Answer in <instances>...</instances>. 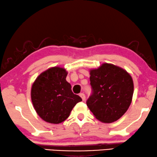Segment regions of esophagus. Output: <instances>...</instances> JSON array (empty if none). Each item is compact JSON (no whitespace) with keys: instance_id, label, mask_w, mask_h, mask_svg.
Listing matches in <instances>:
<instances>
[{"instance_id":"1","label":"esophagus","mask_w":157,"mask_h":157,"mask_svg":"<svg viewBox=\"0 0 157 157\" xmlns=\"http://www.w3.org/2000/svg\"><path fill=\"white\" fill-rule=\"evenodd\" d=\"M79 97H80L81 98H82V99L83 100V101H85V94H83V93H81V94H79Z\"/></svg>"}]
</instances>
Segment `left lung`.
Segmentation results:
<instances>
[{
    "label": "left lung",
    "instance_id": "8db88e82",
    "mask_svg": "<svg viewBox=\"0 0 157 157\" xmlns=\"http://www.w3.org/2000/svg\"><path fill=\"white\" fill-rule=\"evenodd\" d=\"M92 94L86 105L95 118L103 123L116 121L132 102L134 85L132 77L121 67L103 63L90 70Z\"/></svg>",
    "mask_w": 157,
    "mask_h": 157
}]
</instances>
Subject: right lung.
Wrapping results in <instances>:
<instances>
[{"instance_id": "add662e5", "label": "right lung", "mask_w": 157, "mask_h": 157, "mask_svg": "<svg viewBox=\"0 0 157 157\" xmlns=\"http://www.w3.org/2000/svg\"><path fill=\"white\" fill-rule=\"evenodd\" d=\"M67 72L60 67L48 68L35 79L31 90L34 108L41 119L58 124L68 118L80 97L74 94L66 81Z\"/></svg>"}]
</instances>
